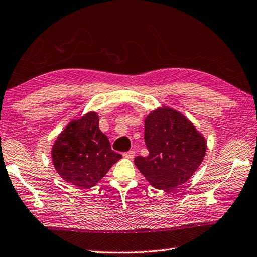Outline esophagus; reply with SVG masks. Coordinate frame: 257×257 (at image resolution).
I'll list each match as a JSON object with an SVG mask.
<instances>
[{"label":"esophagus","instance_id":"obj_1","mask_svg":"<svg viewBox=\"0 0 257 257\" xmlns=\"http://www.w3.org/2000/svg\"><path fill=\"white\" fill-rule=\"evenodd\" d=\"M134 156H135V152H134L133 150H131V151L126 152V153H124V158L130 159V160L134 159Z\"/></svg>","mask_w":257,"mask_h":257}]
</instances>
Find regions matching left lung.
Listing matches in <instances>:
<instances>
[{"label":"left lung","mask_w":257,"mask_h":257,"mask_svg":"<svg viewBox=\"0 0 257 257\" xmlns=\"http://www.w3.org/2000/svg\"><path fill=\"white\" fill-rule=\"evenodd\" d=\"M146 158L134 164L152 186L170 191L191 179L204 160L206 140L182 113L169 106L152 111L144 121Z\"/></svg>","instance_id":"1"}]
</instances>
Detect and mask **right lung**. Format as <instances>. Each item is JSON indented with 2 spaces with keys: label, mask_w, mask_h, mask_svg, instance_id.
Returning <instances> with one entry per match:
<instances>
[{
  "label": "right lung",
  "mask_w": 257,
  "mask_h": 257,
  "mask_svg": "<svg viewBox=\"0 0 257 257\" xmlns=\"http://www.w3.org/2000/svg\"><path fill=\"white\" fill-rule=\"evenodd\" d=\"M98 115L88 112L73 119L57 136L52 161L63 180L78 188H90L122 159L112 151L108 138L98 127Z\"/></svg>",
  "instance_id": "obj_1"
}]
</instances>
